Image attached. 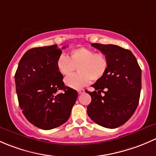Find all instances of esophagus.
<instances>
[{
  "mask_svg": "<svg viewBox=\"0 0 156 156\" xmlns=\"http://www.w3.org/2000/svg\"><path fill=\"white\" fill-rule=\"evenodd\" d=\"M77 91H78L79 94H83V92H84V89H79Z\"/></svg>",
  "mask_w": 156,
  "mask_h": 156,
  "instance_id": "esophagus-1",
  "label": "esophagus"
}]
</instances>
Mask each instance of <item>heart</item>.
Segmentation results:
<instances>
[{
	"mask_svg": "<svg viewBox=\"0 0 156 156\" xmlns=\"http://www.w3.org/2000/svg\"><path fill=\"white\" fill-rule=\"evenodd\" d=\"M56 66L62 75H69L77 68L79 73L67 76L65 83L67 86L80 89L92 80H98L105 75L109 66L107 55L102 52H95L86 47L73 49L68 56H59Z\"/></svg>",
	"mask_w": 156,
	"mask_h": 156,
	"instance_id": "1",
	"label": "heart"
}]
</instances>
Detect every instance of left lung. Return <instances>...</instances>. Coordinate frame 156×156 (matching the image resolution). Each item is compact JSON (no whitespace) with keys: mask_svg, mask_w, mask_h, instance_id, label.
Here are the masks:
<instances>
[{"mask_svg":"<svg viewBox=\"0 0 156 156\" xmlns=\"http://www.w3.org/2000/svg\"><path fill=\"white\" fill-rule=\"evenodd\" d=\"M107 55L109 66L105 75L86 92L91 101L87 113L92 121L107 128L122 126L137 109L141 90V69L128 49L113 44L91 43ZM105 93L102 96L101 92Z\"/></svg>","mask_w":156,"mask_h":156,"instance_id":"obj_1","label":"left lung"}]
</instances>
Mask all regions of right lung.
Listing matches in <instances>:
<instances>
[{
  "label": "right lung",
  "instance_id": "obj_1",
  "mask_svg": "<svg viewBox=\"0 0 156 156\" xmlns=\"http://www.w3.org/2000/svg\"><path fill=\"white\" fill-rule=\"evenodd\" d=\"M57 45L27 51L15 74L19 107L34 126L50 130L67 121L77 98L76 90L65 86L56 62L62 55ZM65 46L62 47V49ZM59 90L63 91L58 93Z\"/></svg>",
  "mask_w": 156,
  "mask_h": 156
}]
</instances>
